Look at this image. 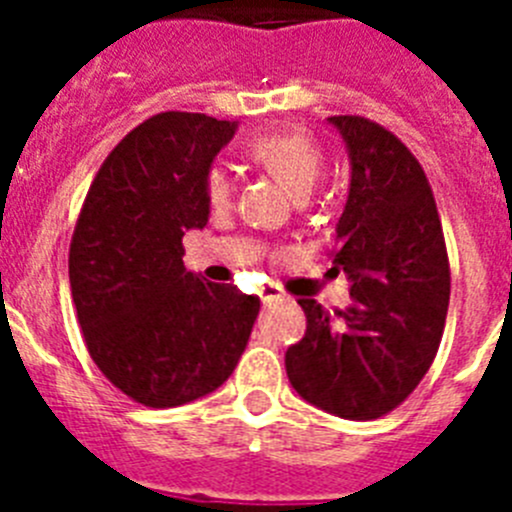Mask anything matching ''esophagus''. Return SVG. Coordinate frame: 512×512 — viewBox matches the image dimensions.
<instances>
[{
  "instance_id": "1",
  "label": "esophagus",
  "mask_w": 512,
  "mask_h": 512,
  "mask_svg": "<svg viewBox=\"0 0 512 512\" xmlns=\"http://www.w3.org/2000/svg\"><path fill=\"white\" fill-rule=\"evenodd\" d=\"M259 297L264 300V305H271V302L284 300V289L279 287V284L269 282V284H264V287L259 289Z\"/></svg>"
}]
</instances>
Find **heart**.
I'll use <instances>...</instances> for the list:
<instances>
[{
    "label": "heart",
    "mask_w": 512,
    "mask_h": 512,
    "mask_svg": "<svg viewBox=\"0 0 512 512\" xmlns=\"http://www.w3.org/2000/svg\"><path fill=\"white\" fill-rule=\"evenodd\" d=\"M253 166L282 182L295 197H305L325 169V151L318 140L302 130H271L253 135L243 146ZM233 182L223 166H210L205 176V197L212 207H225Z\"/></svg>",
    "instance_id": "b5f03b06"
}]
</instances>
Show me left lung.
Wrapping results in <instances>:
<instances>
[{"instance_id":"1","label":"left lung","mask_w":512,"mask_h":512,"mask_svg":"<svg viewBox=\"0 0 512 512\" xmlns=\"http://www.w3.org/2000/svg\"><path fill=\"white\" fill-rule=\"evenodd\" d=\"M351 158V189L333 264L354 302L328 310L302 297L305 338L284 366L300 397L348 420H374L408 400L436 359L451 295L441 217L410 148L361 115L328 117Z\"/></svg>"}]
</instances>
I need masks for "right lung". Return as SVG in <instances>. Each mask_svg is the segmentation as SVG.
<instances>
[{"label": "right lung", "instance_id": "add662e5", "mask_svg": "<svg viewBox=\"0 0 512 512\" xmlns=\"http://www.w3.org/2000/svg\"><path fill=\"white\" fill-rule=\"evenodd\" d=\"M235 122L158 112L104 158L69 248L71 300L99 372L146 408L210 395L233 374L259 297L187 271L182 238L210 215L205 176Z\"/></svg>", "mask_w": 512, "mask_h": 512}]
</instances>
